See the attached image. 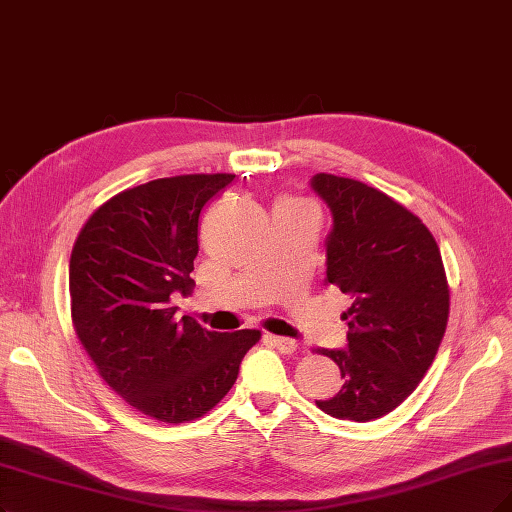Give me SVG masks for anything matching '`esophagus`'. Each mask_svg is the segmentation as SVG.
Wrapping results in <instances>:
<instances>
[{"instance_id": "34e87169", "label": "esophagus", "mask_w": 512, "mask_h": 512, "mask_svg": "<svg viewBox=\"0 0 512 512\" xmlns=\"http://www.w3.org/2000/svg\"><path fill=\"white\" fill-rule=\"evenodd\" d=\"M268 339H270V344H272L278 352H282V354H293V352L299 348L295 339H289V337H276V335H270Z\"/></svg>"}]
</instances>
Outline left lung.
I'll return each mask as SVG.
<instances>
[{"label": "left lung", "instance_id": "obj_1", "mask_svg": "<svg viewBox=\"0 0 512 512\" xmlns=\"http://www.w3.org/2000/svg\"><path fill=\"white\" fill-rule=\"evenodd\" d=\"M327 202V282L352 297L348 348L316 350L337 363L344 386L318 409L371 422L399 407L430 369L449 318L439 244L420 217L361 181L318 173Z\"/></svg>", "mask_w": 512, "mask_h": 512}]
</instances>
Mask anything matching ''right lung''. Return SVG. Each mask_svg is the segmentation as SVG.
<instances>
[{
	"label": "right lung",
	"mask_w": 512,
	"mask_h": 512,
	"mask_svg": "<svg viewBox=\"0 0 512 512\" xmlns=\"http://www.w3.org/2000/svg\"><path fill=\"white\" fill-rule=\"evenodd\" d=\"M236 175H179L128 187L103 202L69 261L75 335L113 392L147 418H202L234 386L257 329L217 333L177 318L189 295L204 204Z\"/></svg>",
	"instance_id": "add662e5"
}]
</instances>
